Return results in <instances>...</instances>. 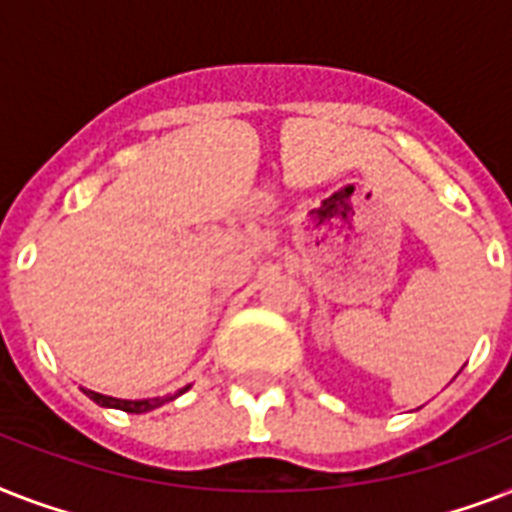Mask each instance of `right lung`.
<instances>
[{
	"mask_svg": "<svg viewBox=\"0 0 512 512\" xmlns=\"http://www.w3.org/2000/svg\"><path fill=\"white\" fill-rule=\"evenodd\" d=\"M191 388V385H185L183 390H177L175 396H162V398H140V401H130V398H114V396H103V393H95V390H84V396H90L95 404L100 406H108V409H122V412H130V414H143V412H151L156 406L167 404L172 398L183 396L185 390Z\"/></svg>",
	"mask_w": 512,
	"mask_h": 512,
	"instance_id": "right-lung-1",
	"label": "right lung"
}]
</instances>
